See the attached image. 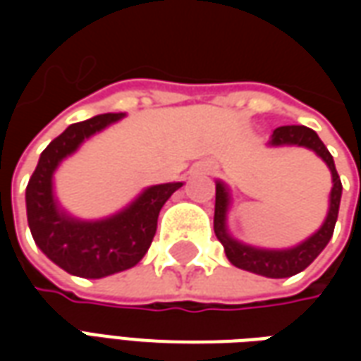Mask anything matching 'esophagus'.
<instances>
[{
	"label": "esophagus",
	"mask_w": 361,
	"mask_h": 361,
	"mask_svg": "<svg viewBox=\"0 0 361 361\" xmlns=\"http://www.w3.org/2000/svg\"><path fill=\"white\" fill-rule=\"evenodd\" d=\"M214 170H216V168H214L212 164H199L195 168V172H201V173H212Z\"/></svg>",
	"instance_id": "obj_1"
}]
</instances>
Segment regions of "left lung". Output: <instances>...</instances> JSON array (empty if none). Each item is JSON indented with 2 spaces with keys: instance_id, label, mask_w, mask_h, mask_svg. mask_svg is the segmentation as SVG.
<instances>
[{
  "instance_id": "left-lung-1",
  "label": "left lung",
  "mask_w": 361,
  "mask_h": 361,
  "mask_svg": "<svg viewBox=\"0 0 361 361\" xmlns=\"http://www.w3.org/2000/svg\"><path fill=\"white\" fill-rule=\"evenodd\" d=\"M269 147H303V149L313 150L331 170L333 178V188L329 195V211L323 220V224L315 234H311L307 240L298 243L294 247L286 250H265V247H255L247 243L238 242L234 235L228 232V211L232 204L230 188L224 181L216 180V201H214V234L219 242L224 245L228 261L238 269L255 272L267 279H288L302 272L317 259L321 251L325 250L329 240L333 238L334 224L338 219V207H341L342 183L334 160L331 152L326 150L319 135L305 126H282L276 127L271 135Z\"/></svg>"
}]
</instances>
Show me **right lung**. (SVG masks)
Segmentation results:
<instances>
[{
    "label": "right lung",
    "instance_id": "right-lung-1",
    "mask_svg": "<svg viewBox=\"0 0 361 361\" xmlns=\"http://www.w3.org/2000/svg\"><path fill=\"white\" fill-rule=\"evenodd\" d=\"M126 114H100L73 123L40 154L27 185V219L30 234L51 263L73 276L104 279L135 267L149 251L157 234L160 209L183 185L181 181L142 189L131 203L111 216L81 220L61 209L54 195V173L82 142Z\"/></svg>",
    "mask_w": 361,
    "mask_h": 361
}]
</instances>
